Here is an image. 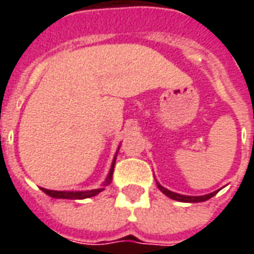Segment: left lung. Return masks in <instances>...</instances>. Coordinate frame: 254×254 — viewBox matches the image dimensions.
Returning <instances> with one entry per match:
<instances>
[{
  "label": "left lung",
  "instance_id": "left-lung-1",
  "mask_svg": "<svg viewBox=\"0 0 254 254\" xmlns=\"http://www.w3.org/2000/svg\"><path fill=\"white\" fill-rule=\"evenodd\" d=\"M156 185H158V188L160 189V191H162V193H165L166 196L170 197V198H173V200H177V201H182V202L205 201V200L211 198V197H213L216 193H218V190H216V191H212V193H209V194H204V196H185V194H180V193H176V191H171L169 190V189H166V188L162 187V185L158 184V182H156Z\"/></svg>",
  "mask_w": 254,
  "mask_h": 254
}]
</instances>
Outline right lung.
I'll return each instance as SVG.
<instances>
[{
	"mask_svg": "<svg viewBox=\"0 0 254 254\" xmlns=\"http://www.w3.org/2000/svg\"><path fill=\"white\" fill-rule=\"evenodd\" d=\"M120 149V147H118ZM118 152V151H117ZM116 158L117 154L113 159V163H111L110 171H109V176L106 178V181L103 182V185L99 189H92V190H83V191H64V190H50V189H45V188H41L42 190L45 191L46 194H49L50 197H54V198H70V200H83V198H88V197L96 196L98 193H100L102 190H105V187H107L111 182V178H113V171H114V165H116Z\"/></svg>",
	"mask_w": 254,
	"mask_h": 254,
	"instance_id": "1",
	"label": "right lung"
}]
</instances>
